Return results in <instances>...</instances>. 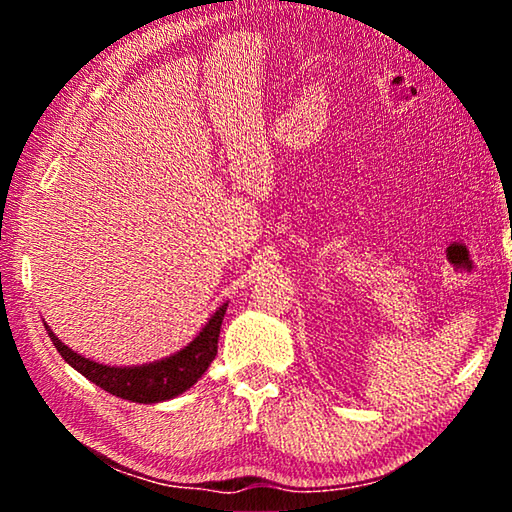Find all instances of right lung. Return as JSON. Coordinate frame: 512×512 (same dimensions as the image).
<instances>
[{"label": "right lung", "mask_w": 512, "mask_h": 512, "mask_svg": "<svg viewBox=\"0 0 512 512\" xmlns=\"http://www.w3.org/2000/svg\"><path fill=\"white\" fill-rule=\"evenodd\" d=\"M225 309H228V302H223V305L214 311L205 327L185 345L183 350L173 352L171 357H164L160 361L142 363V366H106V363L85 359L72 348H67V345L51 332L47 323L45 327L49 339L54 341L56 350L60 352V357H63L74 370H79L83 377H88L92 384H97L110 395L121 397V400L155 404L189 391V388L203 377V372L210 368V363L216 357V348H219V334Z\"/></svg>", "instance_id": "add662e5"}]
</instances>
